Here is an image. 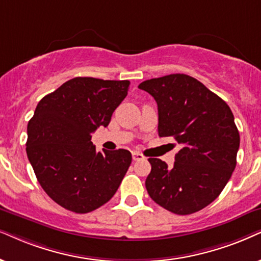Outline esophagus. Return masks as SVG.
Returning a JSON list of instances; mask_svg holds the SVG:
<instances>
[{"instance_id": "34e87169", "label": "esophagus", "mask_w": 261, "mask_h": 261, "mask_svg": "<svg viewBox=\"0 0 261 261\" xmlns=\"http://www.w3.org/2000/svg\"><path fill=\"white\" fill-rule=\"evenodd\" d=\"M143 158H144L143 155L138 153V151H133V159L135 161H136V160H142V159H143Z\"/></svg>"}]
</instances>
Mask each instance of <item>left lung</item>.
I'll list each match as a JSON object with an SVG mask.
<instances>
[{
  "label": "left lung",
  "instance_id": "1",
  "mask_svg": "<svg viewBox=\"0 0 261 261\" xmlns=\"http://www.w3.org/2000/svg\"><path fill=\"white\" fill-rule=\"evenodd\" d=\"M158 103L160 137L182 146L173 167L149 158V196L174 214L195 213L217 199L236 167L240 134L226 102L187 74L148 79L138 85Z\"/></svg>",
  "mask_w": 261,
  "mask_h": 261
}]
</instances>
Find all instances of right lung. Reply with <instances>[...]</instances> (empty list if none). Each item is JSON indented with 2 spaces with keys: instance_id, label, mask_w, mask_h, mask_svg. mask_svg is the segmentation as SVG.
<instances>
[{
  "instance_id": "right-lung-1",
  "label": "right lung",
  "mask_w": 261,
  "mask_h": 261,
  "mask_svg": "<svg viewBox=\"0 0 261 261\" xmlns=\"http://www.w3.org/2000/svg\"><path fill=\"white\" fill-rule=\"evenodd\" d=\"M128 81L75 77L45 95L28 125L26 153L51 200L75 213L108 202L130 166L126 149L97 151L91 134L106 127Z\"/></svg>"
}]
</instances>
